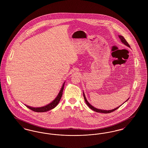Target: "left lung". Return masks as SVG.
<instances>
[{
	"mask_svg": "<svg viewBox=\"0 0 148 148\" xmlns=\"http://www.w3.org/2000/svg\"><path fill=\"white\" fill-rule=\"evenodd\" d=\"M119 38H120V40H121V42H123L124 45H127V47H130V46L129 45V44L127 43V40L125 39V38L122 36V35H119ZM83 96H84V98L85 101V103H86V104H87V106H88L91 109H92V110H94V112H97V113H106V114H107V113H112V112H113L114 111H115V110H116L117 109H118L119 108L120 106H118V107H117V108H115V109H112V110H101V109H97V108H94L93 106H92L91 104H90V103L88 101V100H87V99L86 98V97H85V96L84 92H83ZM128 99L126 100V101H127V100H128ZM126 101H125V102H126ZM124 104V103H123ZM123 105V104H122Z\"/></svg>",
	"mask_w": 148,
	"mask_h": 148,
	"instance_id": "8db88e82",
	"label": "left lung"
}]
</instances>
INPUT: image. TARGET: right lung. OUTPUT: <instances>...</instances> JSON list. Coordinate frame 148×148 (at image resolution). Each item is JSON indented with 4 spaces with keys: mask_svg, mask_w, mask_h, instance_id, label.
<instances>
[{
    "mask_svg": "<svg viewBox=\"0 0 148 148\" xmlns=\"http://www.w3.org/2000/svg\"><path fill=\"white\" fill-rule=\"evenodd\" d=\"M64 84H65V82H64L63 86H62L60 92H59L58 95H57V97L52 102H51L49 104H48L47 106H44L42 107H38V108L32 107V106H26V105H25V106L27 107H28L29 109H31L32 110L35 112H40V113L45 112H47V111H49L50 110L53 109V108H54L58 104V103H59V101L61 99V98H62V95H63Z\"/></svg>",
    "mask_w": 148,
    "mask_h": 148,
    "instance_id": "1",
    "label": "right lung"
}]
</instances>
